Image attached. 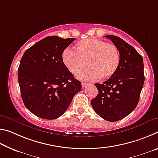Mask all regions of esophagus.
I'll list each match as a JSON object with an SVG mask.
<instances>
[{"label":"esophagus","instance_id":"1","mask_svg":"<svg viewBox=\"0 0 158 158\" xmlns=\"http://www.w3.org/2000/svg\"><path fill=\"white\" fill-rule=\"evenodd\" d=\"M88 84H85V83H82L81 84V86H82V88H85V86H86Z\"/></svg>","mask_w":158,"mask_h":158}]
</instances>
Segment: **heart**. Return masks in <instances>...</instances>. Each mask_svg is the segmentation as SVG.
<instances>
[{
	"label": "heart",
	"instance_id": "b5f03b06",
	"mask_svg": "<svg viewBox=\"0 0 158 158\" xmlns=\"http://www.w3.org/2000/svg\"><path fill=\"white\" fill-rule=\"evenodd\" d=\"M62 60L72 74L80 75L84 81L109 79L116 73L120 65V53L116 46L98 38H87L76 44L75 50L66 49L62 54Z\"/></svg>",
	"mask_w": 158,
	"mask_h": 158
}]
</instances>
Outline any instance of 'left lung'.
I'll list each match as a JSON object with an SVG mask.
<instances>
[{
	"instance_id": "1",
	"label": "left lung",
	"mask_w": 158,
	"mask_h": 158,
	"mask_svg": "<svg viewBox=\"0 0 158 158\" xmlns=\"http://www.w3.org/2000/svg\"><path fill=\"white\" fill-rule=\"evenodd\" d=\"M116 45L120 65L107 81L95 84L98 94L91 100L93 109L106 121H120L137 106L144 83L143 58L135 48L115 35H105Z\"/></svg>"
}]
</instances>
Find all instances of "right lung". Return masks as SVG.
Masks as SVG:
<instances>
[{
  "label": "right lung",
  "mask_w": 158,
  "mask_h": 158,
  "mask_svg": "<svg viewBox=\"0 0 158 158\" xmlns=\"http://www.w3.org/2000/svg\"><path fill=\"white\" fill-rule=\"evenodd\" d=\"M75 40L48 36L23 53L18 81L23 104L36 116L53 120L65 113L74 96L81 90L62 60L67 47Z\"/></svg>",
  "instance_id": "right-lung-1"
}]
</instances>
